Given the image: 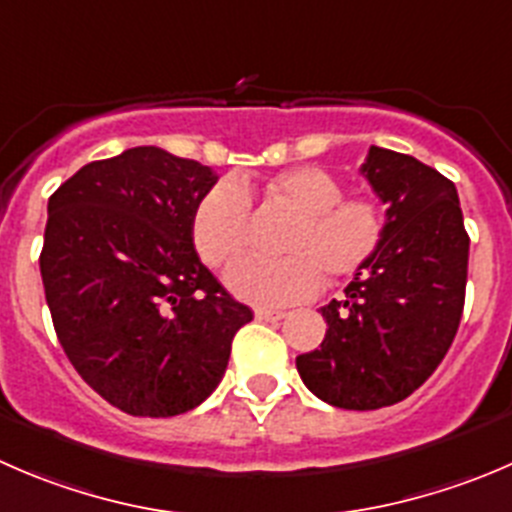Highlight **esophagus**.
<instances>
[{
  "instance_id": "34e87169",
  "label": "esophagus",
  "mask_w": 512,
  "mask_h": 512,
  "mask_svg": "<svg viewBox=\"0 0 512 512\" xmlns=\"http://www.w3.org/2000/svg\"><path fill=\"white\" fill-rule=\"evenodd\" d=\"M255 317H257V320H265V322H277V320H282V317H285V312H282V310H267V307H257Z\"/></svg>"
}]
</instances>
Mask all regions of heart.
Returning a JSON list of instances; mask_svg holds the SVG:
<instances>
[{
	"mask_svg": "<svg viewBox=\"0 0 512 512\" xmlns=\"http://www.w3.org/2000/svg\"><path fill=\"white\" fill-rule=\"evenodd\" d=\"M342 192V182L315 165L290 167L270 177L267 202L295 215L280 237L285 255L242 257L227 270V287L242 300L277 307L315 295L322 275L342 280L362 270L380 247L385 215L372 197ZM250 225L247 185L227 177L197 200L192 242L207 265L220 267L245 250Z\"/></svg>",
	"mask_w": 512,
	"mask_h": 512,
	"instance_id": "obj_1",
	"label": "heart"
}]
</instances>
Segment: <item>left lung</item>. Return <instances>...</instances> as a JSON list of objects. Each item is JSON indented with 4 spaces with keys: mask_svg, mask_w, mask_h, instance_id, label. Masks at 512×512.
<instances>
[{
    "mask_svg": "<svg viewBox=\"0 0 512 512\" xmlns=\"http://www.w3.org/2000/svg\"><path fill=\"white\" fill-rule=\"evenodd\" d=\"M362 177L385 210V235L342 300L322 307L320 350L297 355L310 393L335 408L377 410L413 395L458 332L470 237L458 190L410 155L370 147Z\"/></svg>",
    "mask_w": 512,
    "mask_h": 512,
    "instance_id": "obj_1",
    "label": "left lung"
}]
</instances>
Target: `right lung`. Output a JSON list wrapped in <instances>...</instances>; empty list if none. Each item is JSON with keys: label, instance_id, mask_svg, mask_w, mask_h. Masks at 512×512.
<instances>
[{"label": "right lung", "instance_id": "1", "mask_svg": "<svg viewBox=\"0 0 512 512\" xmlns=\"http://www.w3.org/2000/svg\"><path fill=\"white\" fill-rule=\"evenodd\" d=\"M210 167L160 147L89 162L49 197L39 255L59 345L109 405L172 418L220 385L252 320L192 242Z\"/></svg>", "mask_w": 512, "mask_h": 512}]
</instances>
